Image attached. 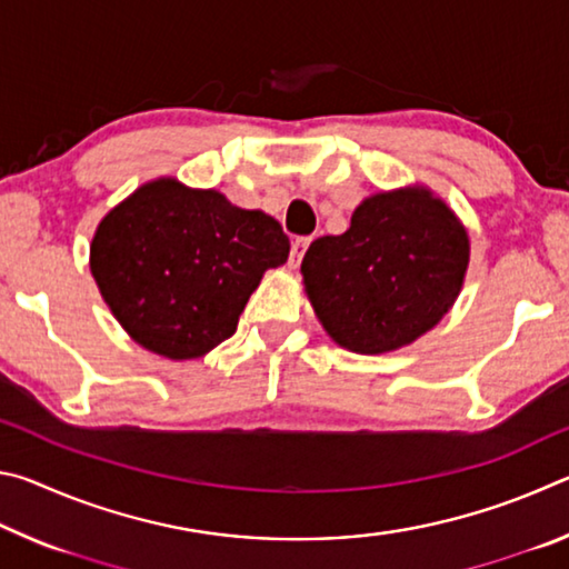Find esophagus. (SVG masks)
Wrapping results in <instances>:
<instances>
[{
  "label": "esophagus",
  "mask_w": 569,
  "mask_h": 569,
  "mask_svg": "<svg viewBox=\"0 0 569 569\" xmlns=\"http://www.w3.org/2000/svg\"><path fill=\"white\" fill-rule=\"evenodd\" d=\"M308 246H311V238H296L293 246H291V258H288V266H291V268L301 266V258H303Z\"/></svg>",
  "instance_id": "1"
}]
</instances>
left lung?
<instances>
[{"instance_id":"obj_1","label":"left lung","mask_w":569,"mask_h":569,"mask_svg":"<svg viewBox=\"0 0 569 569\" xmlns=\"http://www.w3.org/2000/svg\"><path fill=\"white\" fill-rule=\"evenodd\" d=\"M469 233L427 186L363 198L341 236L316 238L301 273L323 331L353 353L403 349L445 319L465 286Z\"/></svg>"}]
</instances>
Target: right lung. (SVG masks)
I'll return each instance as SVG.
<instances>
[{
    "instance_id": "right-lung-1",
    "label": "right lung",
    "mask_w": 569,
    "mask_h": 569,
    "mask_svg": "<svg viewBox=\"0 0 569 569\" xmlns=\"http://www.w3.org/2000/svg\"><path fill=\"white\" fill-rule=\"evenodd\" d=\"M288 250L281 223L263 210L158 178L100 220L90 271L134 343L190 361L236 333L250 293Z\"/></svg>"
}]
</instances>
